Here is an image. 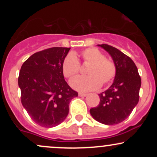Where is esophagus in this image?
<instances>
[{
  "mask_svg": "<svg viewBox=\"0 0 157 157\" xmlns=\"http://www.w3.org/2000/svg\"><path fill=\"white\" fill-rule=\"evenodd\" d=\"M79 94V96L80 97H86V96H87L88 95V94H86V93H82V92H80L78 94Z\"/></svg>",
  "mask_w": 157,
  "mask_h": 157,
  "instance_id": "1",
  "label": "esophagus"
}]
</instances>
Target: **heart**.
<instances>
[{"label":"heart","instance_id":"b5f03b06","mask_svg":"<svg viewBox=\"0 0 157 157\" xmlns=\"http://www.w3.org/2000/svg\"><path fill=\"white\" fill-rule=\"evenodd\" d=\"M81 63L88 65L85 73L87 76L79 77L71 81L75 89L80 91H90L98 89L100 85L109 83L116 75V66L112 61L96 48H86L80 54ZM80 71V62L77 56L68 55L62 64L64 77L71 79Z\"/></svg>","mask_w":157,"mask_h":157}]
</instances>
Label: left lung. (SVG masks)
Wrapping results in <instances>:
<instances>
[{"instance_id": "obj_1", "label": "left lung", "mask_w": 157, "mask_h": 157, "mask_svg": "<svg viewBox=\"0 0 157 157\" xmlns=\"http://www.w3.org/2000/svg\"><path fill=\"white\" fill-rule=\"evenodd\" d=\"M98 46L111 56L117 71L113 84L99 94L100 103L90 109V113L97 122L115 125L128 117L137 105L141 78L136 65L128 56L108 44Z\"/></svg>"}]
</instances>
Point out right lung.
<instances>
[{"instance_id": "obj_1", "label": "right lung", "mask_w": 157, "mask_h": 157, "mask_svg": "<svg viewBox=\"0 0 157 157\" xmlns=\"http://www.w3.org/2000/svg\"><path fill=\"white\" fill-rule=\"evenodd\" d=\"M69 50L52 47L36 52L21 66V102L32 120L42 127L52 128L63 122L70 102L78 95L66 82L62 71Z\"/></svg>"}]
</instances>
